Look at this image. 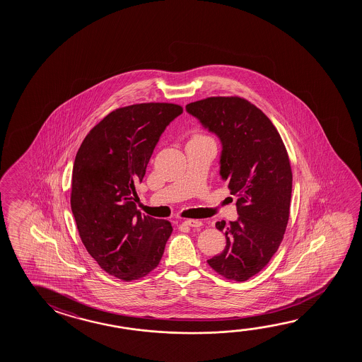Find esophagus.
<instances>
[{
	"instance_id": "esophagus-1",
	"label": "esophagus",
	"mask_w": 362,
	"mask_h": 362,
	"mask_svg": "<svg viewBox=\"0 0 362 362\" xmlns=\"http://www.w3.org/2000/svg\"><path fill=\"white\" fill-rule=\"evenodd\" d=\"M183 223L185 226H189V227H201L203 225L201 221H198V219H187V221H184Z\"/></svg>"
}]
</instances>
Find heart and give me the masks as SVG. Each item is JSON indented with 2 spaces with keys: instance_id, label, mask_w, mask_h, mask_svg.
<instances>
[{
  "instance_id": "1",
  "label": "heart",
  "mask_w": 362,
  "mask_h": 362,
  "mask_svg": "<svg viewBox=\"0 0 362 362\" xmlns=\"http://www.w3.org/2000/svg\"><path fill=\"white\" fill-rule=\"evenodd\" d=\"M198 139H204V136H194L192 140H198Z\"/></svg>"
}]
</instances>
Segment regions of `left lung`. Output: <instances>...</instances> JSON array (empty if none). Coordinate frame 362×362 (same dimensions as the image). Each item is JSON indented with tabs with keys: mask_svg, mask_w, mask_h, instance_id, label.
<instances>
[{
	"mask_svg": "<svg viewBox=\"0 0 362 362\" xmlns=\"http://www.w3.org/2000/svg\"><path fill=\"white\" fill-rule=\"evenodd\" d=\"M185 108L219 137V174L238 197V221L216 223L225 232L226 247L208 265L228 280L246 281L267 267L284 238L293 182L289 156L273 122L245 98L208 97Z\"/></svg>",
	"mask_w": 362,
	"mask_h": 362,
	"instance_id": "8db88e82",
	"label": "left lung"
}]
</instances>
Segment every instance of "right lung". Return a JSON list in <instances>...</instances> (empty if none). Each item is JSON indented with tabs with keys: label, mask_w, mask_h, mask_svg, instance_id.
Returning <instances> with one entry per match:
<instances>
[{
	"label": "right lung",
	"mask_w": 362,
	"mask_h": 362,
	"mask_svg": "<svg viewBox=\"0 0 362 362\" xmlns=\"http://www.w3.org/2000/svg\"><path fill=\"white\" fill-rule=\"evenodd\" d=\"M183 112L174 103H137L108 113L78 148L71 207L84 247L110 275L131 281L159 265L172 223L136 209V184L166 126Z\"/></svg>",
	"instance_id": "right-lung-1"
}]
</instances>
